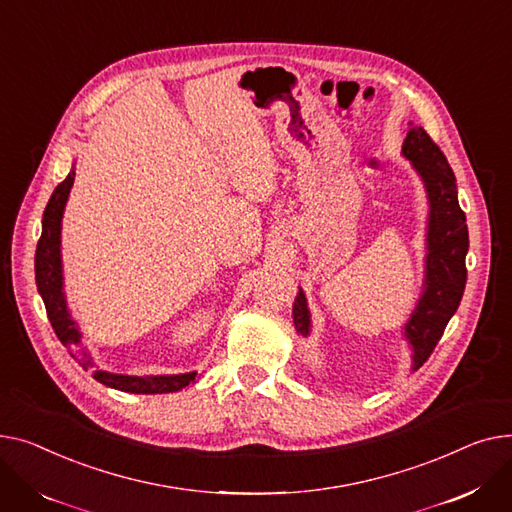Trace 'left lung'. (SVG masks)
Instances as JSON below:
<instances>
[{
    "instance_id": "8db88e82",
    "label": "left lung",
    "mask_w": 512,
    "mask_h": 512,
    "mask_svg": "<svg viewBox=\"0 0 512 512\" xmlns=\"http://www.w3.org/2000/svg\"><path fill=\"white\" fill-rule=\"evenodd\" d=\"M403 157L422 177L430 202L424 291L405 324V339L413 349V370H417L426 364L461 304L467 283L469 231L457 198L455 173L424 128L411 124L403 142ZM293 324L302 337L310 335V310L302 289L293 302Z\"/></svg>"
}]
</instances>
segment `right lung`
<instances>
[{"label":"right lung","instance_id":"add662e5","mask_svg":"<svg viewBox=\"0 0 512 512\" xmlns=\"http://www.w3.org/2000/svg\"><path fill=\"white\" fill-rule=\"evenodd\" d=\"M74 167L62 184L53 190L45 213H43V231L37 244L35 254V279L43 304L49 316V322L55 330L57 339L66 345L70 355L84 368H93V362L80 347V330L72 320L64 295V275H62V217L68 202L70 188L74 184ZM93 378L105 386L124 390L134 395H165L177 393L196 380V372L188 374H171V376H128V374H111L103 370H93Z\"/></svg>","mask_w":512,"mask_h":512}]
</instances>
